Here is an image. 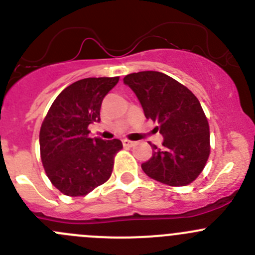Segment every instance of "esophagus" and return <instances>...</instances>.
Segmentation results:
<instances>
[{"instance_id": "obj_1", "label": "esophagus", "mask_w": 255, "mask_h": 255, "mask_svg": "<svg viewBox=\"0 0 255 255\" xmlns=\"http://www.w3.org/2000/svg\"><path fill=\"white\" fill-rule=\"evenodd\" d=\"M122 143H123V145L128 146V148H130V146H133L135 144V142H132V140H128V139H123Z\"/></svg>"}]
</instances>
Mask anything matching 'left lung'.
<instances>
[{"label":"left lung","instance_id":"left-lung-1","mask_svg":"<svg viewBox=\"0 0 255 255\" xmlns=\"http://www.w3.org/2000/svg\"><path fill=\"white\" fill-rule=\"evenodd\" d=\"M146 118L159 125L163 148L142 164L144 173L169 186H185L204 170L210 155V127L197 97L170 76L140 71L125 76Z\"/></svg>","mask_w":255,"mask_h":255}]
</instances>
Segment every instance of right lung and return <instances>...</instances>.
<instances>
[{
    "label": "right lung",
    "instance_id": "add662e5",
    "mask_svg": "<svg viewBox=\"0 0 255 255\" xmlns=\"http://www.w3.org/2000/svg\"><path fill=\"white\" fill-rule=\"evenodd\" d=\"M120 78H87L69 85L54 100L39 133L40 158L51 184L68 196H85L110 179L120 139L90 138L104 97Z\"/></svg>",
    "mask_w": 255,
    "mask_h": 255
}]
</instances>
